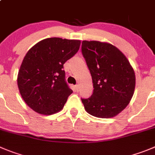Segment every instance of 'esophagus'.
<instances>
[{
    "label": "esophagus",
    "instance_id": "obj_1",
    "mask_svg": "<svg viewBox=\"0 0 155 155\" xmlns=\"http://www.w3.org/2000/svg\"><path fill=\"white\" fill-rule=\"evenodd\" d=\"M75 89H76V92H79V85H76L75 86Z\"/></svg>",
    "mask_w": 155,
    "mask_h": 155
}]
</instances>
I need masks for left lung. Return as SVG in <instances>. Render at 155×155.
I'll list each match as a JSON object with an SVG mask.
<instances>
[{
  "label": "left lung",
  "mask_w": 155,
  "mask_h": 155,
  "mask_svg": "<svg viewBox=\"0 0 155 155\" xmlns=\"http://www.w3.org/2000/svg\"><path fill=\"white\" fill-rule=\"evenodd\" d=\"M82 53L90 71L93 93L81 99L86 112L97 118H108L124 110L135 87V75L126 56L108 43H82Z\"/></svg>",
  "instance_id": "1"
}]
</instances>
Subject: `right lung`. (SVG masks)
I'll list each match as a JSON object with an SVG mask.
<instances>
[{
	"instance_id": "add662e5",
	"label": "right lung",
	"mask_w": 155,
	"mask_h": 155,
	"mask_svg": "<svg viewBox=\"0 0 155 155\" xmlns=\"http://www.w3.org/2000/svg\"><path fill=\"white\" fill-rule=\"evenodd\" d=\"M80 40L47 38L28 50L17 76V86L24 102L42 115H53L63 108L69 89L63 64L78 52Z\"/></svg>"
}]
</instances>
